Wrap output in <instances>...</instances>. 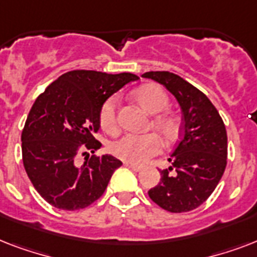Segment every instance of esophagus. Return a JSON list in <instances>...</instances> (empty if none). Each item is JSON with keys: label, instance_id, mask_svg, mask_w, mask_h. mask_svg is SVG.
<instances>
[{"label": "esophagus", "instance_id": "obj_1", "mask_svg": "<svg viewBox=\"0 0 257 257\" xmlns=\"http://www.w3.org/2000/svg\"><path fill=\"white\" fill-rule=\"evenodd\" d=\"M125 165H126V167H129V168L135 172H140L141 169H143V167H141V165H137V164H129V163H125Z\"/></svg>", "mask_w": 257, "mask_h": 257}]
</instances>
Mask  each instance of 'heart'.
<instances>
[{
  "instance_id": "obj_1",
  "label": "heart",
  "mask_w": 257,
  "mask_h": 257,
  "mask_svg": "<svg viewBox=\"0 0 257 257\" xmlns=\"http://www.w3.org/2000/svg\"><path fill=\"white\" fill-rule=\"evenodd\" d=\"M135 97L137 102L141 105V108L149 114H160L167 110L169 105L167 93L163 90V88L155 84H148L137 89ZM116 106L117 98L110 97L105 101L100 110L101 128L109 135H114L118 131ZM153 125L165 141H173L179 136L180 125L173 117L157 116L153 121ZM160 141L153 135H144V136L126 135L121 137L120 140H117L116 143H113L110 147V151L114 156L131 164H144L151 157L156 156L157 153L160 152Z\"/></svg>"
}]
</instances>
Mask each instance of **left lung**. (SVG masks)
I'll use <instances>...</instances> for the list:
<instances>
[{
	"mask_svg": "<svg viewBox=\"0 0 257 257\" xmlns=\"http://www.w3.org/2000/svg\"><path fill=\"white\" fill-rule=\"evenodd\" d=\"M141 77L164 85L183 113V137L160 171V183L149 197L165 211L189 212L200 207L217 187L227 165V131L209 98L171 72H147ZM173 170V172H171Z\"/></svg>",
	"mask_w": 257,
	"mask_h": 257,
	"instance_id": "obj_1",
	"label": "left lung"
}]
</instances>
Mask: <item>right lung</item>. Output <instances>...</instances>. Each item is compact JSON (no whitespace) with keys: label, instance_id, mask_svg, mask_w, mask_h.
Returning <instances> with one entry per match:
<instances>
[{"label":"right lung","instance_id":"obj_1","mask_svg":"<svg viewBox=\"0 0 257 257\" xmlns=\"http://www.w3.org/2000/svg\"><path fill=\"white\" fill-rule=\"evenodd\" d=\"M137 80L132 73L72 70L34 101L22 131V160L33 187L50 205L76 211L104 193L122 163L105 153L85 157L80 165L78 152L82 144L92 153L101 148L93 136L100 129L102 105L113 93Z\"/></svg>","mask_w":257,"mask_h":257}]
</instances>
